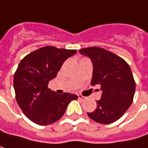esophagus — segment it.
I'll return each mask as SVG.
<instances>
[{
    "label": "esophagus",
    "instance_id": "obj_1",
    "mask_svg": "<svg viewBox=\"0 0 148 148\" xmlns=\"http://www.w3.org/2000/svg\"><path fill=\"white\" fill-rule=\"evenodd\" d=\"M78 98H79V100H81V101H85V100H86V97H83L82 95H78Z\"/></svg>",
    "mask_w": 148,
    "mask_h": 148
}]
</instances>
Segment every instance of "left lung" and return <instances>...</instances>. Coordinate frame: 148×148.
<instances>
[{"label":"left lung","instance_id":"left-lung-1","mask_svg":"<svg viewBox=\"0 0 148 148\" xmlns=\"http://www.w3.org/2000/svg\"><path fill=\"white\" fill-rule=\"evenodd\" d=\"M79 52L93 63L90 84L102 90L97 101V109L87 113L89 118L100 124H111L120 119L133 101L136 82L127 62L122 58L101 47L82 48Z\"/></svg>","mask_w":148,"mask_h":148}]
</instances>
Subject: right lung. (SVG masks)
Listing matches in <instances>:
<instances>
[{
    "instance_id": "add662e5",
    "label": "right lung",
    "mask_w": 148,
    "mask_h": 148,
    "mask_svg": "<svg viewBox=\"0 0 148 148\" xmlns=\"http://www.w3.org/2000/svg\"><path fill=\"white\" fill-rule=\"evenodd\" d=\"M76 53V50L48 46L25 56L13 77L17 102L27 118L40 125H51L60 119L68 105L77 95L64 92L58 95L47 87L64 61Z\"/></svg>"
}]
</instances>
